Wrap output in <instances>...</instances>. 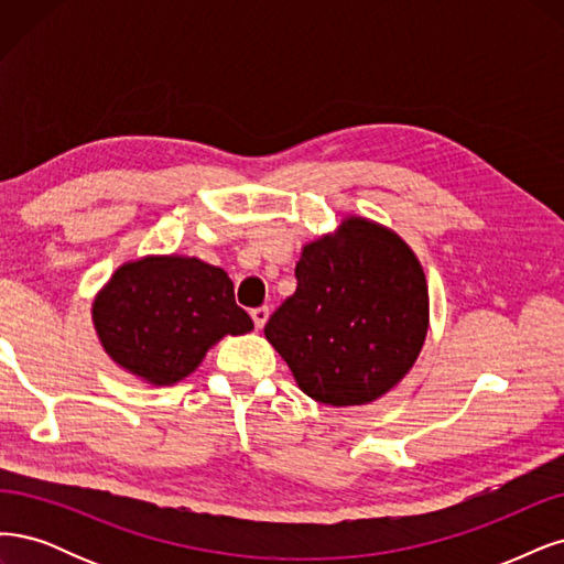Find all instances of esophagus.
Masks as SVG:
<instances>
[{"mask_svg":"<svg viewBox=\"0 0 564 564\" xmlns=\"http://www.w3.org/2000/svg\"><path fill=\"white\" fill-rule=\"evenodd\" d=\"M250 316H252V323H256V328H258V330H262V328H264V323H267V318H269V308H267V306L252 308Z\"/></svg>","mask_w":564,"mask_h":564,"instance_id":"34e87169","label":"esophagus"}]
</instances>
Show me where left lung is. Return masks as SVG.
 Listing matches in <instances>:
<instances>
[{
    "label": "left lung",
    "instance_id": "8db88e82",
    "mask_svg": "<svg viewBox=\"0 0 564 564\" xmlns=\"http://www.w3.org/2000/svg\"><path fill=\"white\" fill-rule=\"evenodd\" d=\"M295 279L264 335L306 395L366 405L410 372L429 330V288L401 236L349 217L337 236L304 246Z\"/></svg>",
    "mask_w": 564,
    "mask_h": 564
}]
</instances>
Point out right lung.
<instances>
[{"label":"right lung","instance_id":"right-lung-1","mask_svg":"<svg viewBox=\"0 0 564 564\" xmlns=\"http://www.w3.org/2000/svg\"><path fill=\"white\" fill-rule=\"evenodd\" d=\"M94 325L107 356L156 387L194 372L225 335L252 330L225 269L180 256L119 267L94 302Z\"/></svg>","mask_w":564,"mask_h":564}]
</instances>
